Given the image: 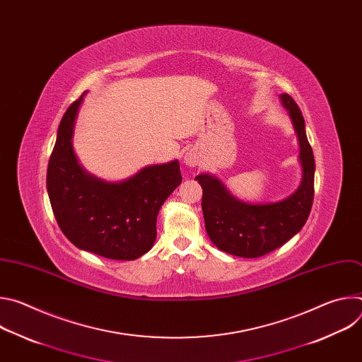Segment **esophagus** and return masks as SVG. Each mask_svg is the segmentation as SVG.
Returning a JSON list of instances; mask_svg holds the SVG:
<instances>
[{"instance_id":"obj_1","label":"esophagus","mask_w":362,"mask_h":362,"mask_svg":"<svg viewBox=\"0 0 362 362\" xmlns=\"http://www.w3.org/2000/svg\"><path fill=\"white\" fill-rule=\"evenodd\" d=\"M199 156L197 153L194 150H190L185 154V159H183V163L187 166V168H196L199 165Z\"/></svg>"}]
</instances>
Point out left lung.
Returning a JSON list of instances; mask_svg holds the SVG:
<instances>
[{
    "mask_svg": "<svg viewBox=\"0 0 362 362\" xmlns=\"http://www.w3.org/2000/svg\"><path fill=\"white\" fill-rule=\"evenodd\" d=\"M279 98L288 110L299 143L302 179L291 196L272 203H246L230 194L211 173L194 177L203 189L202 211L206 232L215 246L235 256L259 257L278 249L302 229L313 208L315 160L306 137L305 120L289 94L284 93Z\"/></svg>",
    "mask_w": 362,
    "mask_h": 362,
    "instance_id": "1",
    "label": "left lung"
}]
</instances>
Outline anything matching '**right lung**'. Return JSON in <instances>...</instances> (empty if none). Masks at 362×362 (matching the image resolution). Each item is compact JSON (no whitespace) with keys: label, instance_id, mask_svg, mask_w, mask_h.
Returning a JSON list of instances; mask_svg holds the SVG:
<instances>
[{"label":"right lung","instance_id":"right-lung-1","mask_svg":"<svg viewBox=\"0 0 362 362\" xmlns=\"http://www.w3.org/2000/svg\"><path fill=\"white\" fill-rule=\"evenodd\" d=\"M84 94L64 113L47 169V192L56 221L77 247L117 261H134L156 240L158 214L182 183L177 160L146 166L122 182L83 169L73 134Z\"/></svg>","mask_w":362,"mask_h":362}]
</instances>
